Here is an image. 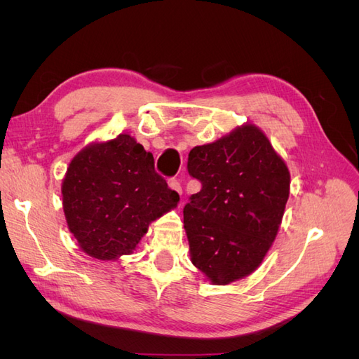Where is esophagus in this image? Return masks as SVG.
Returning <instances> with one entry per match:
<instances>
[{
	"label": "esophagus",
	"instance_id": "obj_1",
	"mask_svg": "<svg viewBox=\"0 0 359 359\" xmlns=\"http://www.w3.org/2000/svg\"><path fill=\"white\" fill-rule=\"evenodd\" d=\"M169 187L172 189V190H175L177 193H182V189H181V184H180V181L178 180H169Z\"/></svg>",
	"mask_w": 359,
	"mask_h": 359
}]
</instances>
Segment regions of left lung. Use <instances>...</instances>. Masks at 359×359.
Masks as SVG:
<instances>
[{
    "instance_id": "1",
    "label": "left lung",
    "mask_w": 359,
    "mask_h": 359,
    "mask_svg": "<svg viewBox=\"0 0 359 359\" xmlns=\"http://www.w3.org/2000/svg\"><path fill=\"white\" fill-rule=\"evenodd\" d=\"M189 173L199 193L184 206L193 265L214 285H229L262 264L276 240L290 175L268 137L253 124L194 147Z\"/></svg>"
}]
</instances>
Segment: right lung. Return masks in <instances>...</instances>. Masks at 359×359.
Segmentation results:
<instances>
[{
	"mask_svg": "<svg viewBox=\"0 0 359 359\" xmlns=\"http://www.w3.org/2000/svg\"><path fill=\"white\" fill-rule=\"evenodd\" d=\"M61 191L70 232L99 260L132 253L149 223L180 201L156 172L153 154L128 135L85 147L70 161Z\"/></svg>",
	"mask_w": 359,
	"mask_h": 359,
	"instance_id": "1",
	"label": "right lung"
}]
</instances>
